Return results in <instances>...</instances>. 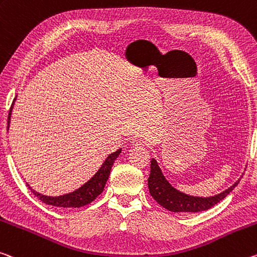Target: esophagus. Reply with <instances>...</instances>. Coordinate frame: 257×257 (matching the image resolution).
Here are the masks:
<instances>
[{
	"mask_svg": "<svg viewBox=\"0 0 257 257\" xmlns=\"http://www.w3.org/2000/svg\"><path fill=\"white\" fill-rule=\"evenodd\" d=\"M132 145L135 146V148H143V146H145V143L142 141L134 140V141H132Z\"/></svg>",
	"mask_w": 257,
	"mask_h": 257,
	"instance_id": "1",
	"label": "esophagus"
}]
</instances>
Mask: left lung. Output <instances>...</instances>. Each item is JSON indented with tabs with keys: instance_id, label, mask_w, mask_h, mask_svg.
<instances>
[{
	"instance_id": "1",
	"label": "left lung",
	"mask_w": 257,
	"mask_h": 257,
	"mask_svg": "<svg viewBox=\"0 0 257 257\" xmlns=\"http://www.w3.org/2000/svg\"><path fill=\"white\" fill-rule=\"evenodd\" d=\"M239 181L234 183L229 189L223 191L217 195L208 198L192 197L177 191L175 187L169 184L162 175L159 168L156 159L151 160V173L148 180L150 193L154 198L159 205L174 213H198L201 210H207L216 205L229 194L235 186L238 185Z\"/></svg>"
}]
</instances>
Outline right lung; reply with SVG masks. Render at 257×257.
Here are the masks:
<instances>
[{
  "mask_svg": "<svg viewBox=\"0 0 257 257\" xmlns=\"http://www.w3.org/2000/svg\"><path fill=\"white\" fill-rule=\"evenodd\" d=\"M14 105V103H12ZM12 105L9 111V116H8V124L10 123V115L12 111ZM9 128V125H8ZM121 153V149H119L116 152H113L106 158L104 164L101 165L98 172H97L85 184H83L79 189L75 190L74 192H71L68 194L59 195V197H48V195L40 194L34 191L30 185L27 184L28 189L32 191L36 198H39L41 201L47 203L50 206L56 207H63V208H79V207H83L85 205L92 202L98 195L103 192L105 184L108 180L109 173H111L112 166L115 161V159L119 157Z\"/></svg>",
  "mask_w": 257,
  "mask_h": 257,
  "instance_id": "add662e5",
  "label": "right lung"
}]
</instances>
